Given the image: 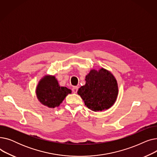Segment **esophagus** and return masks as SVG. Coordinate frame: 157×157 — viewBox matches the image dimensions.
I'll use <instances>...</instances> for the list:
<instances>
[{"mask_svg": "<svg viewBox=\"0 0 157 157\" xmlns=\"http://www.w3.org/2000/svg\"><path fill=\"white\" fill-rule=\"evenodd\" d=\"M72 92H73L74 94H76L77 92H78V86H74V87L72 88Z\"/></svg>", "mask_w": 157, "mask_h": 157, "instance_id": "esophagus-1", "label": "esophagus"}]
</instances>
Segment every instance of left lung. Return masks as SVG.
I'll use <instances>...</instances> for the list:
<instances>
[{"mask_svg": "<svg viewBox=\"0 0 157 157\" xmlns=\"http://www.w3.org/2000/svg\"><path fill=\"white\" fill-rule=\"evenodd\" d=\"M85 81V85L79 88L78 94L87 108L95 112L110 108L118 94L117 81L113 74L104 68L92 69Z\"/></svg>", "mask_w": 157, "mask_h": 157, "instance_id": "obj_1", "label": "left lung"}]
</instances>
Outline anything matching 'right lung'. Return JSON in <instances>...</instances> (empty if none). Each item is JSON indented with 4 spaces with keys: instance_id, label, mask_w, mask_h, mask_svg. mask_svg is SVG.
Returning <instances> with one entry per match:
<instances>
[{
    "instance_id": "right-lung-1",
    "label": "right lung",
    "mask_w": 157,
    "mask_h": 157,
    "mask_svg": "<svg viewBox=\"0 0 157 157\" xmlns=\"http://www.w3.org/2000/svg\"><path fill=\"white\" fill-rule=\"evenodd\" d=\"M71 90L60 86L54 76L47 75L41 79L36 88V95L40 102L50 108H55L71 94Z\"/></svg>"
}]
</instances>
